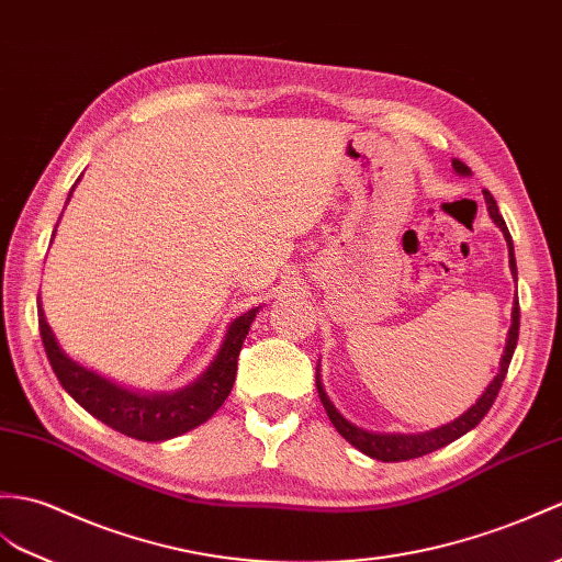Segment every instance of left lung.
<instances>
[{
	"instance_id": "1",
	"label": "left lung",
	"mask_w": 562,
	"mask_h": 562,
	"mask_svg": "<svg viewBox=\"0 0 562 562\" xmlns=\"http://www.w3.org/2000/svg\"><path fill=\"white\" fill-rule=\"evenodd\" d=\"M454 172L469 177L472 175V169H469L462 160H452ZM484 199H486V207H488V215L495 222V225L501 227L503 237L507 241V249H510V270L517 280V263H515V249H513V237L510 232H507V225L503 215L498 213V203L493 201V195L488 191H484ZM517 337H519V304L515 302L513 306V325H510V333H507V342H505V351H503V359H501V369L495 373V378L491 381V385L484 390V395L476 400V404H472L462 416L458 419L434 428V430H426V434H371V430H363L359 426H355L351 422H347L345 416L335 409V404L330 402V397L325 395L323 383H321V373L316 371V385H318V397L323 402L325 412H328L333 426L337 428V434H340L347 442H351L357 450H361L363 454H369L373 460H381V462H404V460H414V458H422V454H428L434 450H440L450 446L452 440H458L460 436H464L467 430H472L484 416L488 414L491 404L498 397V390L505 381L507 369H510V359L515 355V347H517Z\"/></svg>"
}]
</instances>
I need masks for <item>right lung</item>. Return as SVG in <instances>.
<instances>
[{"mask_svg": "<svg viewBox=\"0 0 562 562\" xmlns=\"http://www.w3.org/2000/svg\"><path fill=\"white\" fill-rule=\"evenodd\" d=\"M52 237H55V234H52ZM256 313L258 308H251L246 311L244 316L229 323L225 342H222L217 357L211 361V367L205 369V373H201L199 381L177 390V393L148 395L136 393V390H128L124 385H116L108 381V378H102L100 373L81 367V363H76L74 359L64 355L55 333H52L47 325L41 294H37L41 337L47 351V359L52 363V371L59 378L61 387L102 424L120 430L124 436H132L146 442L167 440L187 434V430L211 419V416L222 407V402L227 400L234 385V378H237L239 351L246 335H249Z\"/></svg>", "mask_w": 562, "mask_h": 562, "instance_id": "1", "label": "right lung"}]
</instances>
